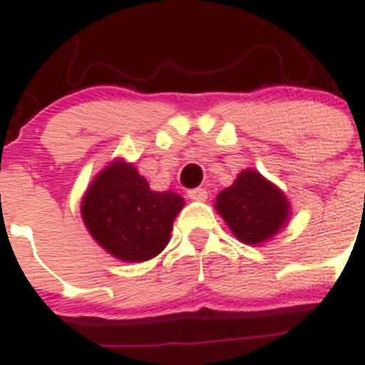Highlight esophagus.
I'll use <instances>...</instances> for the list:
<instances>
[{
	"label": "esophagus",
	"mask_w": 365,
	"mask_h": 365,
	"mask_svg": "<svg viewBox=\"0 0 365 365\" xmlns=\"http://www.w3.org/2000/svg\"><path fill=\"white\" fill-rule=\"evenodd\" d=\"M192 201H206V197H208V192H206L205 188H192L188 190V193H186Z\"/></svg>",
	"instance_id": "1"
}]
</instances>
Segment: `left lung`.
Listing matches in <instances>:
<instances>
[{
	"mask_svg": "<svg viewBox=\"0 0 365 365\" xmlns=\"http://www.w3.org/2000/svg\"><path fill=\"white\" fill-rule=\"evenodd\" d=\"M215 208L237 240L248 245L269 240L289 217L285 195L252 170L241 172L234 185L219 193Z\"/></svg>",
	"mask_w": 365,
	"mask_h": 365,
	"instance_id": "8db88e82",
	"label": "left lung"
}]
</instances>
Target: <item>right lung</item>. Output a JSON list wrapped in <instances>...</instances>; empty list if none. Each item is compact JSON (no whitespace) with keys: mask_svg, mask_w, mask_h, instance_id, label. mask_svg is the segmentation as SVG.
Returning <instances> with one entry per match:
<instances>
[{"mask_svg":"<svg viewBox=\"0 0 365 365\" xmlns=\"http://www.w3.org/2000/svg\"><path fill=\"white\" fill-rule=\"evenodd\" d=\"M185 199L173 192H151L131 164H109L93 180L82 201L87 230L122 261H146L164 250L173 219Z\"/></svg>","mask_w":365,"mask_h":365,"instance_id":"obj_1","label":"right lung"}]
</instances>
